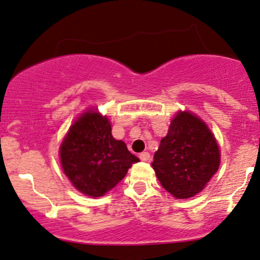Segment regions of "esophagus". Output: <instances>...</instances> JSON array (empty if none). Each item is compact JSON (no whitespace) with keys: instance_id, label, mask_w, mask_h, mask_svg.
I'll use <instances>...</instances> for the list:
<instances>
[{"instance_id":"esophagus-1","label":"esophagus","mask_w":260,"mask_h":260,"mask_svg":"<svg viewBox=\"0 0 260 260\" xmlns=\"http://www.w3.org/2000/svg\"><path fill=\"white\" fill-rule=\"evenodd\" d=\"M139 158L144 162H148L150 160V154L149 152H142V154H139Z\"/></svg>"}]
</instances>
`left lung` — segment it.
Returning a JSON list of instances; mask_svg holds the SVG:
<instances>
[{
	"instance_id": "left-lung-1",
	"label": "left lung",
	"mask_w": 260,
	"mask_h": 260,
	"mask_svg": "<svg viewBox=\"0 0 260 260\" xmlns=\"http://www.w3.org/2000/svg\"><path fill=\"white\" fill-rule=\"evenodd\" d=\"M219 165L220 151L213 133L189 111H179L171 121L151 164L161 185L180 200L202 191Z\"/></svg>"
}]
</instances>
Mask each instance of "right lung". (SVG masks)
<instances>
[{
  "instance_id": "1",
  "label": "right lung",
  "mask_w": 260,
  "mask_h": 260,
  "mask_svg": "<svg viewBox=\"0 0 260 260\" xmlns=\"http://www.w3.org/2000/svg\"><path fill=\"white\" fill-rule=\"evenodd\" d=\"M65 176L79 191L100 198L117 185L139 158L111 134L108 117L83 112L70 127L59 149Z\"/></svg>"
}]
</instances>
